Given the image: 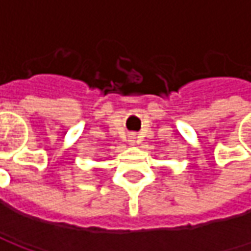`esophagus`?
I'll return each instance as SVG.
<instances>
[{
    "instance_id": "obj_1",
    "label": "esophagus",
    "mask_w": 251,
    "mask_h": 251,
    "mask_svg": "<svg viewBox=\"0 0 251 251\" xmlns=\"http://www.w3.org/2000/svg\"><path fill=\"white\" fill-rule=\"evenodd\" d=\"M129 141H130V144H135V135H130Z\"/></svg>"
}]
</instances>
